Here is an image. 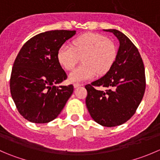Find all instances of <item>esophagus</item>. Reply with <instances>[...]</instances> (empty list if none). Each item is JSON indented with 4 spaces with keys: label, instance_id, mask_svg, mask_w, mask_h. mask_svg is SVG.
<instances>
[{
    "label": "esophagus",
    "instance_id": "esophagus-1",
    "mask_svg": "<svg viewBox=\"0 0 160 160\" xmlns=\"http://www.w3.org/2000/svg\"><path fill=\"white\" fill-rule=\"evenodd\" d=\"M81 86H82V84H80V83H74V84H73L74 88H80V87H81Z\"/></svg>",
    "mask_w": 160,
    "mask_h": 160
}]
</instances>
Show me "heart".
Listing matches in <instances>:
<instances>
[{
    "label": "heart",
    "instance_id": "heart-1",
    "mask_svg": "<svg viewBox=\"0 0 160 160\" xmlns=\"http://www.w3.org/2000/svg\"><path fill=\"white\" fill-rule=\"evenodd\" d=\"M70 45L63 44L57 51L61 67L70 70L82 57L83 65L69 74V80L79 83L93 79L97 72L102 75L111 70L117 58V48L112 41L98 33H86L76 38Z\"/></svg>",
    "mask_w": 160,
    "mask_h": 160
}]
</instances>
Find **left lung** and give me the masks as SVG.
Segmentation results:
<instances>
[{
    "mask_svg": "<svg viewBox=\"0 0 160 160\" xmlns=\"http://www.w3.org/2000/svg\"><path fill=\"white\" fill-rule=\"evenodd\" d=\"M119 41L116 60L99 80L85 86L86 105L92 118L102 126L114 127L129 120L146 90L145 68L136 46L122 32L104 29Z\"/></svg>",
    "mask_w": 160,
    "mask_h": 160,
    "instance_id": "left-lung-1",
    "label": "left lung"
}]
</instances>
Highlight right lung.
<instances>
[{"label": "right lung", "instance_id": "obj_1", "mask_svg": "<svg viewBox=\"0 0 160 160\" xmlns=\"http://www.w3.org/2000/svg\"><path fill=\"white\" fill-rule=\"evenodd\" d=\"M76 31H48L30 38L18 54L10 80L11 97L25 119L37 124L54 120L73 92L57 86L67 78L57 60L59 48Z\"/></svg>", "mask_w": 160, "mask_h": 160}]
</instances>
